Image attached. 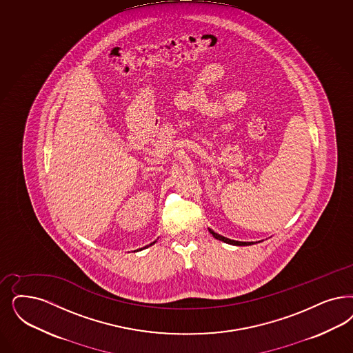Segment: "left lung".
I'll return each instance as SVG.
<instances>
[{
    "instance_id": "8db88e82",
    "label": "left lung",
    "mask_w": 353,
    "mask_h": 353,
    "mask_svg": "<svg viewBox=\"0 0 353 353\" xmlns=\"http://www.w3.org/2000/svg\"><path fill=\"white\" fill-rule=\"evenodd\" d=\"M210 233L215 237V239H218L220 241H224V243H231V245H237V246H245V245H253V243H241V241H234V240H231V239H225V237H223V236H220L218 233H215V232L212 231V230H208Z\"/></svg>"
}]
</instances>
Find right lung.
Here are the masks:
<instances>
[{"label": "right lung", "instance_id": "1", "mask_svg": "<svg viewBox=\"0 0 353 353\" xmlns=\"http://www.w3.org/2000/svg\"><path fill=\"white\" fill-rule=\"evenodd\" d=\"M154 243H155V241H154Z\"/></svg>", "mask_w": 353, "mask_h": 353}]
</instances>
